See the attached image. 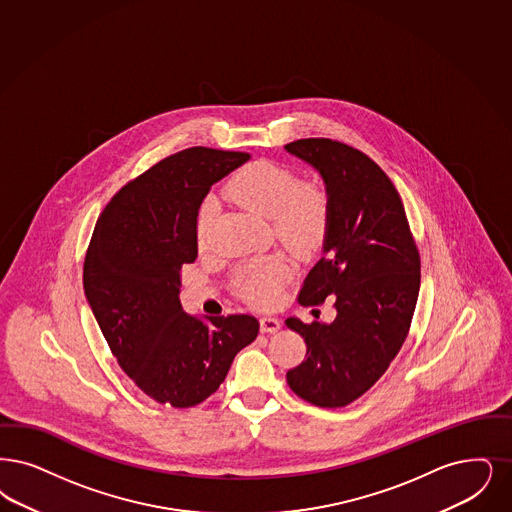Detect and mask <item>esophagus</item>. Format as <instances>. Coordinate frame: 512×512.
<instances>
[{"label": "esophagus", "instance_id": "1", "mask_svg": "<svg viewBox=\"0 0 512 512\" xmlns=\"http://www.w3.org/2000/svg\"><path fill=\"white\" fill-rule=\"evenodd\" d=\"M259 324H261L263 333H276L278 329L282 328V322L278 318H272V316H263L259 320Z\"/></svg>", "mask_w": 512, "mask_h": 512}]
</instances>
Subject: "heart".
<instances>
[{
	"label": "heart",
	"mask_w": 512,
	"mask_h": 512,
	"mask_svg": "<svg viewBox=\"0 0 512 512\" xmlns=\"http://www.w3.org/2000/svg\"><path fill=\"white\" fill-rule=\"evenodd\" d=\"M226 194L247 211L270 219L276 238L297 253L318 249L328 236L331 198L326 186L299 183V177L284 165L265 160L247 164L232 175ZM211 209V202H205L198 215L200 246L207 238ZM289 274L291 266L284 255H266L242 266L234 284L247 303L268 308L280 299Z\"/></svg>",
	"instance_id": "obj_1"
}]
</instances>
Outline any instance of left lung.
Returning a JSON list of instances; mask_svg holds the SVG:
<instances>
[{
	"label": "left lung",
	"mask_w": 512,
	"mask_h": 512,
	"mask_svg": "<svg viewBox=\"0 0 512 512\" xmlns=\"http://www.w3.org/2000/svg\"><path fill=\"white\" fill-rule=\"evenodd\" d=\"M312 165L331 198L324 257L299 293L303 307L331 297V324L286 326L307 343V356L287 371L291 390L318 408H343L389 369L408 337L421 284V259L400 194L364 152L331 139L286 144Z\"/></svg>",
	"instance_id": "8db88e82"
}]
</instances>
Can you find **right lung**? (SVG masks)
<instances>
[{
	"label": "right lung",
	"instance_id": "1",
	"mask_svg": "<svg viewBox=\"0 0 512 512\" xmlns=\"http://www.w3.org/2000/svg\"><path fill=\"white\" fill-rule=\"evenodd\" d=\"M246 152L186 148L152 165L106 204L83 263V289L120 368L160 404L192 408L255 341L249 314L190 316L181 268L198 257V209Z\"/></svg>",
	"mask_w": 512,
	"mask_h": 512
}]
</instances>
